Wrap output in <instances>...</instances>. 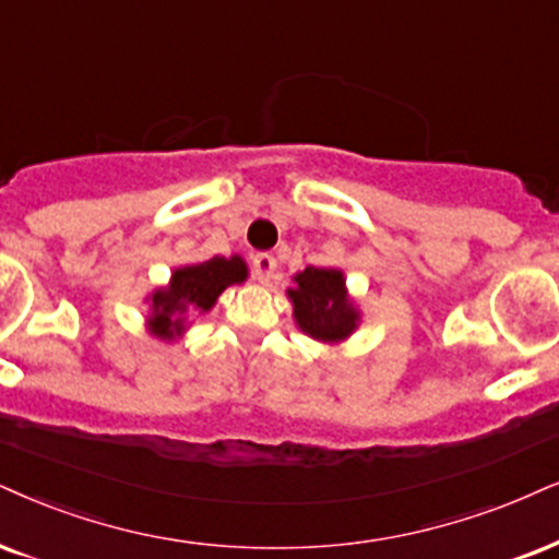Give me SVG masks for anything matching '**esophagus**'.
<instances>
[{
    "label": "esophagus",
    "instance_id": "34e87169",
    "mask_svg": "<svg viewBox=\"0 0 559 559\" xmlns=\"http://www.w3.org/2000/svg\"><path fill=\"white\" fill-rule=\"evenodd\" d=\"M277 272V261H274L272 253H257L253 257V277H257L261 285H266L269 280Z\"/></svg>",
    "mask_w": 559,
    "mask_h": 559
}]
</instances>
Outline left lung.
<instances>
[{"label": "left lung", "instance_id": "1", "mask_svg": "<svg viewBox=\"0 0 559 559\" xmlns=\"http://www.w3.org/2000/svg\"><path fill=\"white\" fill-rule=\"evenodd\" d=\"M287 290L293 302L295 326L316 342L340 344L360 326V308L347 290L342 269L306 266L293 277Z\"/></svg>", "mask_w": 559, "mask_h": 559}]
</instances>
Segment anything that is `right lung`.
<instances>
[{
    "instance_id": "1",
    "label": "right lung",
    "mask_w": 559,
    "mask_h": 559,
    "mask_svg": "<svg viewBox=\"0 0 559 559\" xmlns=\"http://www.w3.org/2000/svg\"><path fill=\"white\" fill-rule=\"evenodd\" d=\"M248 280L243 257H212L199 264H186L170 272L168 285L147 295V334L160 342H176L189 332L191 316L210 313L219 295L230 285Z\"/></svg>"
}]
</instances>
